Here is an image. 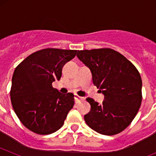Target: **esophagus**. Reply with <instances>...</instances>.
<instances>
[{"label": "esophagus", "mask_w": 156, "mask_h": 156, "mask_svg": "<svg viewBox=\"0 0 156 156\" xmlns=\"http://www.w3.org/2000/svg\"><path fill=\"white\" fill-rule=\"evenodd\" d=\"M74 98H75V100H76V103H80V101H82L84 100V98H83L80 97V96H78L77 94L74 95Z\"/></svg>", "instance_id": "esophagus-1"}]
</instances>
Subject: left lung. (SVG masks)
<instances>
[{
	"mask_svg": "<svg viewBox=\"0 0 156 156\" xmlns=\"http://www.w3.org/2000/svg\"><path fill=\"white\" fill-rule=\"evenodd\" d=\"M77 58L90 69L94 84L104 94L102 104L90 98V111L84 115L92 129L114 135L126 129L140 108L142 80L139 72L119 52L110 48L77 51Z\"/></svg>",
	"mask_w": 156,
	"mask_h": 156,
	"instance_id": "8db88e82",
	"label": "left lung"
}]
</instances>
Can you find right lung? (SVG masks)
<instances>
[{
    "label": "right lung",
    "mask_w": 156,
    "mask_h": 156,
    "mask_svg": "<svg viewBox=\"0 0 156 156\" xmlns=\"http://www.w3.org/2000/svg\"><path fill=\"white\" fill-rule=\"evenodd\" d=\"M76 55V50L46 48L31 54L14 71L10 93L12 107L31 131L50 134L64 124L74 105V95L60 93L52 83L61 79L63 66Z\"/></svg>",
    "instance_id": "add662e5"
}]
</instances>
